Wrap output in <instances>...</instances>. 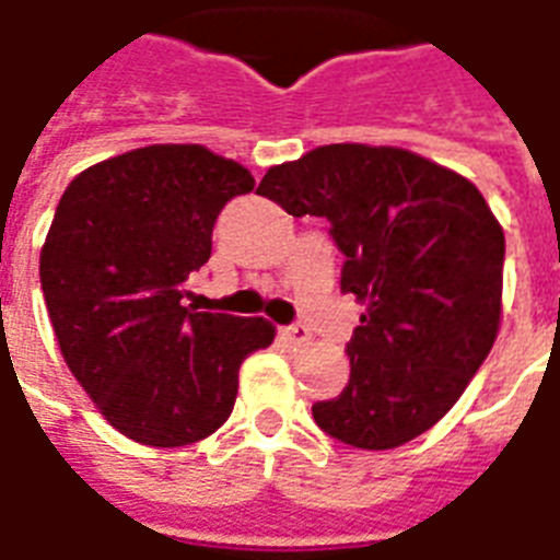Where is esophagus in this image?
I'll return each mask as SVG.
<instances>
[{"mask_svg": "<svg viewBox=\"0 0 560 560\" xmlns=\"http://www.w3.org/2000/svg\"><path fill=\"white\" fill-rule=\"evenodd\" d=\"M281 337H284L290 346H296V349L311 346V328H307V325H288V328H281Z\"/></svg>", "mask_w": 560, "mask_h": 560, "instance_id": "obj_1", "label": "esophagus"}]
</instances>
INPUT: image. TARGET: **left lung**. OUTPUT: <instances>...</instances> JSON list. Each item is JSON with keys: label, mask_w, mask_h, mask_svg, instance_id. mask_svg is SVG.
<instances>
[{"label": "left lung", "mask_w": 560, "mask_h": 560, "mask_svg": "<svg viewBox=\"0 0 560 560\" xmlns=\"http://www.w3.org/2000/svg\"><path fill=\"white\" fill-rule=\"evenodd\" d=\"M258 194L331 223L340 288L366 305L346 349L349 383L314 404L316 424L360 451L427 433L500 331L505 235L486 197L418 153L351 142L272 165Z\"/></svg>", "instance_id": "obj_1"}]
</instances>
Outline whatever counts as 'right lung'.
Wrapping results in <instances>:
<instances>
[{
	"instance_id": "1",
	"label": "right lung",
	"mask_w": 560,
	"mask_h": 560,
	"mask_svg": "<svg viewBox=\"0 0 560 560\" xmlns=\"http://www.w3.org/2000/svg\"><path fill=\"white\" fill-rule=\"evenodd\" d=\"M253 174L202 144H148L69 183L39 253L66 366L118 433L183 447L229 418L237 369L276 337L253 316L183 305L220 209Z\"/></svg>"
}]
</instances>
